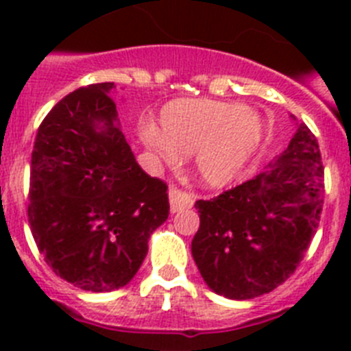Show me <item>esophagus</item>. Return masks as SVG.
<instances>
[{
    "instance_id": "esophagus-1",
    "label": "esophagus",
    "mask_w": 351,
    "mask_h": 351,
    "mask_svg": "<svg viewBox=\"0 0 351 351\" xmlns=\"http://www.w3.org/2000/svg\"><path fill=\"white\" fill-rule=\"evenodd\" d=\"M169 200H170V213L176 214L182 209H190L193 206V197L184 191L178 190V188H170L169 190Z\"/></svg>"
}]
</instances>
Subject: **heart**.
<instances>
[{"mask_svg": "<svg viewBox=\"0 0 351 351\" xmlns=\"http://www.w3.org/2000/svg\"><path fill=\"white\" fill-rule=\"evenodd\" d=\"M160 126H141L138 135L145 147L165 163L195 153L197 173L213 188L234 181L265 137L262 119L234 101L173 100L161 108Z\"/></svg>", "mask_w": 351, "mask_h": 351, "instance_id": "heart-1", "label": "heart"}]
</instances>
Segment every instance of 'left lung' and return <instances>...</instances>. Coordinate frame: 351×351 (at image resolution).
<instances>
[{
  "label": "left lung",
  "instance_id": "obj_1",
  "mask_svg": "<svg viewBox=\"0 0 351 351\" xmlns=\"http://www.w3.org/2000/svg\"><path fill=\"white\" fill-rule=\"evenodd\" d=\"M324 193L318 142L297 123L288 147L258 176L195 202L200 226L191 255L207 287L232 300L255 299L280 287L311 244Z\"/></svg>",
  "mask_w": 351,
  "mask_h": 351
}]
</instances>
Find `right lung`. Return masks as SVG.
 Returning <instances> with one entry per match:
<instances>
[{
  "label": "right lung",
  "instance_id": "add662e5",
  "mask_svg": "<svg viewBox=\"0 0 351 351\" xmlns=\"http://www.w3.org/2000/svg\"><path fill=\"white\" fill-rule=\"evenodd\" d=\"M114 82L79 88L52 107L31 154L29 225L56 274L112 291L137 274L169 218L167 186L141 169L121 130Z\"/></svg>",
  "mask_w": 351,
  "mask_h": 351
}]
</instances>
